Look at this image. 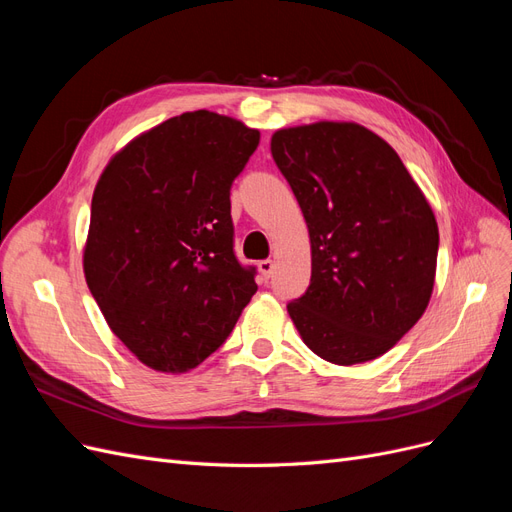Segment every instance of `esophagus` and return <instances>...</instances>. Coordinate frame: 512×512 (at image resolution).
I'll list each match as a JSON object with an SVG mask.
<instances>
[{
	"label": "esophagus",
	"instance_id": "obj_1",
	"mask_svg": "<svg viewBox=\"0 0 512 512\" xmlns=\"http://www.w3.org/2000/svg\"><path fill=\"white\" fill-rule=\"evenodd\" d=\"M273 269H275V262L269 260V258L258 262V271H260V275H262V280H269V277L273 275Z\"/></svg>",
	"mask_w": 512,
	"mask_h": 512
}]
</instances>
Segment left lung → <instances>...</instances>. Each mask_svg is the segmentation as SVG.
<instances>
[{
  "instance_id": "8db88e82",
  "label": "left lung",
  "mask_w": 512,
  "mask_h": 512,
  "mask_svg": "<svg viewBox=\"0 0 512 512\" xmlns=\"http://www.w3.org/2000/svg\"><path fill=\"white\" fill-rule=\"evenodd\" d=\"M299 200L312 282L288 314L303 344L335 365L389 352L425 314L438 222L395 149L354 121H316L271 136Z\"/></svg>"
}]
</instances>
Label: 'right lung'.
<instances>
[{
    "instance_id": "right-lung-1",
    "label": "right lung",
    "mask_w": 512,
    "mask_h": 512,
    "mask_svg": "<svg viewBox=\"0 0 512 512\" xmlns=\"http://www.w3.org/2000/svg\"><path fill=\"white\" fill-rule=\"evenodd\" d=\"M258 141L239 119L183 113L132 138L96 183L87 286L123 346L162 374L218 350L258 290L230 220V185Z\"/></svg>"
}]
</instances>
